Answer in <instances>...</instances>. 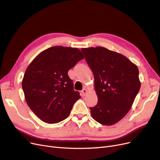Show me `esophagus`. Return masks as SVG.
Listing matches in <instances>:
<instances>
[{
  "label": "esophagus",
  "instance_id": "esophagus-1",
  "mask_svg": "<svg viewBox=\"0 0 160 160\" xmlns=\"http://www.w3.org/2000/svg\"><path fill=\"white\" fill-rule=\"evenodd\" d=\"M87 92H88V91H87V89H83V90L81 91V93H82V95H83L84 96V95H85V94L87 93Z\"/></svg>",
  "mask_w": 160,
  "mask_h": 160
}]
</instances>
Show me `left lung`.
<instances>
[{"label":"left lung","instance_id":"8db88e82","mask_svg":"<svg viewBox=\"0 0 160 160\" xmlns=\"http://www.w3.org/2000/svg\"><path fill=\"white\" fill-rule=\"evenodd\" d=\"M93 71L98 103L90 108L96 122L111 125L126 115L139 91L138 67L127 57L102 47L83 48Z\"/></svg>","mask_w":160,"mask_h":160}]
</instances>
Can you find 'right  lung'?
Returning a JSON list of instances; mask_svg holds the SVG:
<instances>
[{"label":"right lung","instance_id":"1","mask_svg":"<svg viewBox=\"0 0 160 160\" xmlns=\"http://www.w3.org/2000/svg\"><path fill=\"white\" fill-rule=\"evenodd\" d=\"M83 59L77 48L55 46L41 52L27 67L22 81L25 100L42 122L57 123L65 119L81 98L67 73Z\"/></svg>","mask_w":160,"mask_h":160}]
</instances>
